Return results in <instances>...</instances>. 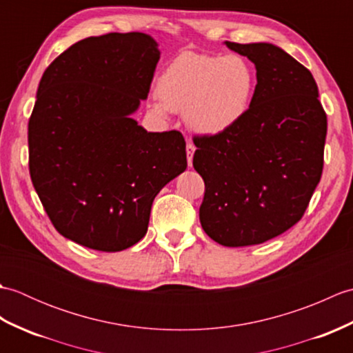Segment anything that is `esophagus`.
<instances>
[{
	"mask_svg": "<svg viewBox=\"0 0 353 353\" xmlns=\"http://www.w3.org/2000/svg\"><path fill=\"white\" fill-rule=\"evenodd\" d=\"M194 152H196V145H194L191 141H188V144H186V156H188V165H190V167L192 165Z\"/></svg>",
	"mask_w": 353,
	"mask_h": 353,
	"instance_id": "esophagus-1",
	"label": "esophagus"
}]
</instances>
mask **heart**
<instances>
[{"label":"heart","instance_id":"obj_1","mask_svg":"<svg viewBox=\"0 0 353 353\" xmlns=\"http://www.w3.org/2000/svg\"><path fill=\"white\" fill-rule=\"evenodd\" d=\"M256 76L239 54L183 52L165 68L156 85L154 114H185L191 130L206 137L226 133L249 114Z\"/></svg>","mask_w":353,"mask_h":353}]
</instances>
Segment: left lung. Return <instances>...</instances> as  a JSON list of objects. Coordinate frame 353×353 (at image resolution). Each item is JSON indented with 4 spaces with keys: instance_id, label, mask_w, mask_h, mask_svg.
Wrapping results in <instances>:
<instances>
[{
    "instance_id": "left-lung-1",
    "label": "left lung",
    "mask_w": 353,
    "mask_h": 353,
    "mask_svg": "<svg viewBox=\"0 0 353 353\" xmlns=\"http://www.w3.org/2000/svg\"><path fill=\"white\" fill-rule=\"evenodd\" d=\"M256 66L252 106L226 133L192 138L201 228L228 247L268 241L302 219L323 171L326 112L312 74L272 43L226 42Z\"/></svg>"
}]
</instances>
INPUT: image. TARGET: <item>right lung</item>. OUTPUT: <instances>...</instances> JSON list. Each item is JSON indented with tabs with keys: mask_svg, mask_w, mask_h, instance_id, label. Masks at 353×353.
<instances>
[{
	"mask_svg": "<svg viewBox=\"0 0 353 353\" xmlns=\"http://www.w3.org/2000/svg\"><path fill=\"white\" fill-rule=\"evenodd\" d=\"M159 62L145 33L86 37L45 70L28 121V170L59 234L119 252L147 234L153 200L186 170L177 130L153 133L130 115Z\"/></svg>",
	"mask_w": 353,
	"mask_h": 353,
	"instance_id": "obj_1",
	"label": "right lung"
}]
</instances>
